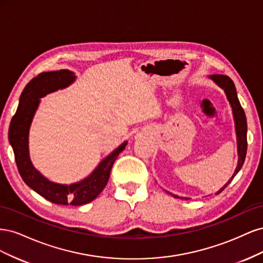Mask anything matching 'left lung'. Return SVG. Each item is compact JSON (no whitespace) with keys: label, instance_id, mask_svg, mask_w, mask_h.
Wrapping results in <instances>:
<instances>
[{"label":"left lung","instance_id":"8db88e82","mask_svg":"<svg viewBox=\"0 0 263 263\" xmlns=\"http://www.w3.org/2000/svg\"><path fill=\"white\" fill-rule=\"evenodd\" d=\"M209 79H211L214 83H216L220 87V89L224 90V92L226 94L227 100L233 109V116H234V121H235V130H236V137H237L238 163L236 166V170L232 176V178L227 181L226 184L220 190H218L216 193H215L217 195L229 184L230 182L233 181V179L235 178L236 174L239 172V170L241 169V166L245 162V158H246V154H247V119H246V114L243 112V108L240 105L239 100H238L236 87H235V84H234L232 79L227 76H222V74H212V76H209ZM169 194L179 198L178 195H174L172 193H169ZM181 198H186L187 200V197H181Z\"/></svg>","mask_w":263,"mask_h":263}]
</instances>
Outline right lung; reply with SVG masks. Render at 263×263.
Masks as SVG:
<instances>
[{
  "instance_id": "right-lung-1",
  "label": "right lung",
  "mask_w": 263,
  "mask_h": 263,
  "mask_svg": "<svg viewBox=\"0 0 263 263\" xmlns=\"http://www.w3.org/2000/svg\"><path fill=\"white\" fill-rule=\"evenodd\" d=\"M76 79L72 71L66 69L43 72L31 79L21 94L18 107L9 129V140L23 181L46 200L59 205L79 206L95 200L107 184L116 158L127 145V141H124L103 159L90 176L71 184L52 182L35 168L29 157L28 136L41 99L49 93L66 89Z\"/></svg>"
}]
</instances>
